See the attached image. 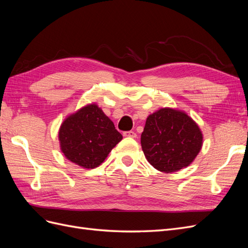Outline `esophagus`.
Masks as SVG:
<instances>
[{
  "label": "esophagus",
  "mask_w": 248,
  "mask_h": 248,
  "mask_svg": "<svg viewBox=\"0 0 248 248\" xmlns=\"http://www.w3.org/2000/svg\"><path fill=\"white\" fill-rule=\"evenodd\" d=\"M123 136L126 138H137V133L134 131H125Z\"/></svg>",
  "instance_id": "esophagus-1"
}]
</instances>
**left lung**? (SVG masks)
Here are the masks:
<instances>
[{"mask_svg":"<svg viewBox=\"0 0 248 248\" xmlns=\"http://www.w3.org/2000/svg\"><path fill=\"white\" fill-rule=\"evenodd\" d=\"M140 144L153 168L174 172L196 159L202 146V133L185 111L162 108L147 118Z\"/></svg>","mask_w":248,"mask_h":248,"instance_id":"8db88e82","label":"left lung"}]
</instances>
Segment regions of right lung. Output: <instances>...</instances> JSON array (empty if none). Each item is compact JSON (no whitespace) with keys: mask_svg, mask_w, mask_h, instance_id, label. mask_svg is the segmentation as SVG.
Masks as SVG:
<instances>
[{"mask_svg":"<svg viewBox=\"0 0 248 248\" xmlns=\"http://www.w3.org/2000/svg\"><path fill=\"white\" fill-rule=\"evenodd\" d=\"M123 139L96 103L67 117L59 129L60 148L65 157L84 169H95Z\"/></svg>","mask_w":248,"mask_h":248,"instance_id":"add662e5","label":"right lung"}]
</instances>
